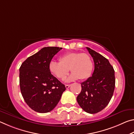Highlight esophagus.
Wrapping results in <instances>:
<instances>
[{
  "instance_id": "34e87169",
  "label": "esophagus",
  "mask_w": 134,
  "mask_h": 134,
  "mask_svg": "<svg viewBox=\"0 0 134 134\" xmlns=\"http://www.w3.org/2000/svg\"><path fill=\"white\" fill-rule=\"evenodd\" d=\"M70 85H65V88H66V89H68V88H69L70 87Z\"/></svg>"
}]
</instances>
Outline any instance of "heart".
<instances>
[{
  "mask_svg": "<svg viewBox=\"0 0 134 134\" xmlns=\"http://www.w3.org/2000/svg\"><path fill=\"white\" fill-rule=\"evenodd\" d=\"M60 62L52 61L49 64V71L58 79H64L69 69L72 72L66 79L67 81L78 79L84 80L91 76L93 62L87 54L79 52L69 53L60 57Z\"/></svg>",
  "mask_w": 134,
  "mask_h": 134,
  "instance_id": "heart-1",
  "label": "heart"
}]
</instances>
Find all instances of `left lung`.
<instances>
[{
    "mask_svg": "<svg viewBox=\"0 0 134 134\" xmlns=\"http://www.w3.org/2000/svg\"><path fill=\"white\" fill-rule=\"evenodd\" d=\"M93 59L92 76L81 83V91L77 101L85 112L93 114L103 110L109 103L115 86V71L108 59L86 47Z\"/></svg>",
    "mask_w": 134,
    "mask_h": 134,
    "instance_id": "left-lung-1",
    "label": "left lung"
}]
</instances>
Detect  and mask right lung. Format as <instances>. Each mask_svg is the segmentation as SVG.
<instances>
[{
    "label": "right lung",
    "instance_id": "obj_1",
    "mask_svg": "<svg viewBox=\"0 0 134 134\" xmlns=\"http://www.w3.org/2000/svg\"><path fill=\"white\" fill-rule=\"evenodd\" d=\"M62 48L44 47L22 63L19 69V85L22 97L32 109L47 113L60 101L65 86L51 74L49 64Z\"/></svg>",
    "mask_w": 134,
    "mask_h": 134
}]
</instances>
